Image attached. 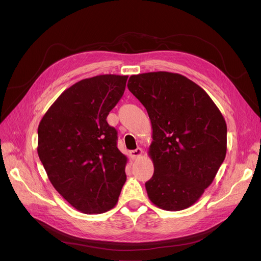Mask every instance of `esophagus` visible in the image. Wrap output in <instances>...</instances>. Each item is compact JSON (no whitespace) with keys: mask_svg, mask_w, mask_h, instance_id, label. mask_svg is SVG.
Listing matches in <instances>:
<instances>
[{"mask_svg":"<svg viewBox=\"0 0 261 261\" xmlns=\"http://www.w3.org/2000/svg\"><path fill=\"white\" fill-rule=\"evenodd\" d=\"M142 154H143V150L141 148H136L135 150H132V151H130V155L134 160L139 159Z\"/></svg>","mask_w":261,"mask_h":261,"instance_id":"esophagus-1","label":"esophagus"}]
</instances>
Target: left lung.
Listing matches in <instances>:
<instances>
[{"label": "left lung", "mask_w": 261, "mask_h": 261, "mask_svg": "<svg viewBox=\"0 0 261 261\" xmlns=\"http://www.w3.org/2000/svg\"><path fill=\"white\" fill-rule=\"evenodd\" d=\"M129 91L146 108L152 126L149 155L154 172L146 182L158 207L182 211L214 181L226 154V122L201 87L183 75H132Z\"/></svg>", "instance_id": "obj_1"}]
</instances>
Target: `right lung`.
Wrapping results in <instances>:
<instances>
[{"label": "right lung", "instance_id": "add662e5", "mask_svg": "<svg viewBox=\"0 0 261 261\" xmlns=\"http://www.w3.org/2000/svg\"><path fill=\"white\" fill-rule=\"evenodd\" d=\"M128 76L99 75L65 90L41 119L38 155L48 179L84 214L113 208L126 182L127 156L107 121L126 89Z\"/></svg>", "mask_w": 261, "mask_h": 261}]
</instances>
